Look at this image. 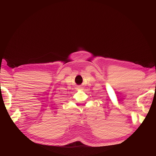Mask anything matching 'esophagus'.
Here are the masks:
<instances>
[{
	"mask_svg": "<svg viewBox=\"0 0 156 156\" xmlns=\"http://www.w3.org/2000/svg\"><path fill=\"white\" fill-rule=\"evenodd\" d=\"M82 87H78V89H81Z\"/></svg>",
	"mask_w": 156,
	"mask_h": 156,
	"instance_id": "1",
	"label": "esophagus"
}]
</instances>
